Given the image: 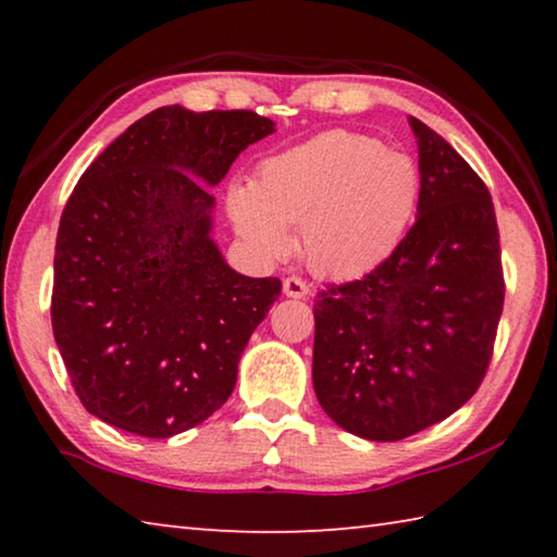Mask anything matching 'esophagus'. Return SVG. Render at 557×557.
<instances>
[{
  "label": "esophagus",
  "instance_id": "1",
  "mask_svg": "<svg viewBox=\"0 0 557 557\" xmlns=\"http://www.w3.org/2000/svg\"><path fill=\"white\" fill-rule=\"evenodd\" d=\"M282 292H285L287 297L301 299V297H307V295H309V285H307V282L301 280V277L289 275V277L282 280Z\"/></svg>",
  "mask_w": 557,
  "mask_h": 557
}]
</instances>
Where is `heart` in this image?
<instances>
[{"label": "heart", "mask_w": 557, "mask_h": 557, "mask_svg": "<svg viewBox=\"0 0 557 557\" xmlns=\"http://www.w3.org/2000/svg\"><path fill=\"white\" fill-rule=\"evenodd\" d=\"M418 169L371 137L324 132L270 157L252 186L228 194L235 228L260 256L285 258L295 248L287 225H299L307 265L326 277H354L391 256L412 221Z\"/></svg>", "instance_id": "1"}]
</instances>
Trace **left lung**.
I'll use <instances>...</instances> for the list:
<instances>
[{"label": "left lung", "instance_id": "obj_1", "mask_svg": "<svg viewBox=\"0 0 557 557\" xmlns=\"http://www.w3.org/2000/svg\"><path fill=\"white\" fill-rule=\"evenodd\" d=\"M410 125L418 219L369 275L314 299L317 400L336 425L373 442L435 425L479 391L506 292L482 176L425 122Z\"/></svg>", "mask_w": 557, "mask_h": 557}]
</instances>
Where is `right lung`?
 <instances>
[{
	"mask_svg": "<svg viewBox=\"0 0 557 557\" xmlns=\"http://www.w3.org/2000/svg\"><path fill=\"white\" fill-rule=\"evenodd\" d=\"M275 132L252 110L149 112L96 157L61 213L51 324L83 408L172 437L228 400L238 361L280 297L211 240L213 196L245 147Z\"/></svg>",
	"mask_w": 557,
	"mask_h": 557,
	"instance_id": "add662e5",
	"label": "right lung"
}]
</instances>
